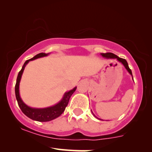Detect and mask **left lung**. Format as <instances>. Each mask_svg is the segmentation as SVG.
<instances>
[{"label":"left lung","mask_w":152,"mask_h":152,"mask_svg":"<svg viewBox=\"0 0 152 152\" xmlns=\"http://www.w3.org/2000/svg\"><path fill=\"white\" fill-rule=\"evenodd\" d=\"M100 55L101 56H102V57H104V58H106V59H117V61H118L119 62H120V63H121L122 65L124 66V67L125 68V69L127 70L128 71V72L131 75H132V80H134V78H133V75H132V70H131V69L129 68V66H128V64H127V62H126V61L125 59H122V58H120L119 57H118L117 55H115V54H113V53H100ZM93 113V112H92ZM93 115L95 116V118H97V119H99V120H101V119H99V118H97L96 116L95 115V114L93 113Z\"/></svg>","instance_id":"left-lung-1"}]
</instances>
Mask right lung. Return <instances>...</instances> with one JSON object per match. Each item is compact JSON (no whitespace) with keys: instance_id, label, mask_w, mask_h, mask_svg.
<instances>
[{"instance_id":"1","label":"right lung","mask_w":152,"mask_h":152,"mask_svg":"<svg viewBox=\"0 0 152 152\" xmlns=\"http://www.w3.org/2000/svg\"><path fill=\"white\" fill-rule=\"evenodd\" d=\"M50 53H39L38 55H35L34 57H32V59L27 60L25 62L23 66L21 68V70H20V72H18L17 79H16V83L15 85V95H16V100L18 102V104L19 106L20 109H21L23 113L26 116H28V118H30V119L35 121H39V122H48L50 120H53L55 118H57L61 115L63 113V112L65 111L66 107H67L68 102H69L70 97H71L75 91L77 86L75 87L68 91L64 93L63 97L61 100L59 102L55 104V105L51 106V107H45V108H33L30 107L24 103V102L23 101L20 95L19 92V85L20 82L21 80V77L23 75V72L24 71L25 67H26L27 64H28L30 61L32 60L39 59V58L46 57V56L49 55Z\"/></svg>"}]
</instances>
